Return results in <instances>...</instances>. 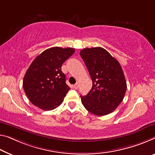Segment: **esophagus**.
I'll list each match as a JSON object with an SVG mask.
<instances>
[{"mask_svg":"<svg viewBox=\"0 0 155 155\" xmlns=\"http://www.w3.org/2000/svg\"><path fill=\"white\" fill-rule=\"evenodd\" d=\"M78 87H79V83H78V82H77L76 84L73 85V88H74V89H77Z\"/></svg>","mask_w":155,"mask_h":155,"instance_id":"obj_1","label":"esophagus"}]
</instances>
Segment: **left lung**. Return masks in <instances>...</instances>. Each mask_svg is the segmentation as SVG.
Wrapping results in <instances>:
<instances>
[{"mask_svg": "<svg viewBox=\"0 0 155 155\" xmlns=\"http://www.w3.org/2000/svg\"><path fill=\"white\" fill-rule=\"evenodd\" d=\"M92 80V88L80 96L87 110L104 116L118 107L125 96L127 84L120 64L101 47L84 48L80 53Z\"/></svg>", "mask_w": 155, "mask_h": 155, "instance_id": "1", "label": "left lung"}]
</instances>
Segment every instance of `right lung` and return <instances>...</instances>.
Segmentation results:
<instances>
[{"label":"right lung","mask_w":155,"mask_h":155,"mask_svg":"<svg viewBox=\"0 0 155 155\" xmlns=\"http://www.w3.org/2000/svg\"><path fill=\"white\" fill-rule=\"evenodd\" d=\"M75 53L71 48H51L34 59L23 78V87L30 101L43 110H53L63 102L70 87L61 70Z\"/></svg>","instance_id":"1"}]
</instances>
